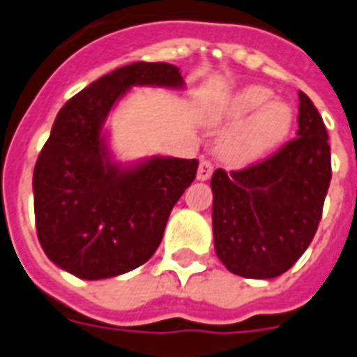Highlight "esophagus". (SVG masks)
Wrapping results in <instances>:
<instances>
[{
    "label": "esophagus",
    "instance_id": "1",
    "mask_svg": "<svg viewBox=\"0 0 357 357\" xmlns=\"http://www.w3.org/2000/svg\"><path fill=\"white\" fill-rule=\"evenodd\" d=\"M212 171H214V165L210 160H201V164L197 167V181H208L212 176Z\"/></svg>",
    "mask_w": 357,
    "mask_h": 357
}]
</instances>
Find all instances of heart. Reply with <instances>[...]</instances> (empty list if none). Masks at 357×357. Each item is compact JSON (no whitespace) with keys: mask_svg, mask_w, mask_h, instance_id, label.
Segmentation results:
<instances>
[{"mask_svg":"<svg viewBox=\"0 0 357 357\" xmlns=\"http://www.w3.org/2000/svg\"><path fill=\"white\" fill-rule=\"evenodd\" d=\"M272 91L266 87H248L234 96L225 112L229 124L251 121L248 128L229 135L222 143V156L234 165L250 164L279 147L292 128V109L283 102H272Z\"/></svg>","mask_w":357,"mask_h":357,"instance_id":"b5f03b06","label":"heart"}]
</instances>
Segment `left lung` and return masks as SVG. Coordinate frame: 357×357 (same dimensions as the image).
I'll return each instance as SVG.
<instances>
[{
    "label": "left lung",
    "instance_id": "1",
    "mask_svg": "<svg viewBox=\"0 0 357 357\" xmlns=\"http://www.w3.org/2000/svg\"><path fill=\"white\" fill-rule=\"evenodd\" d=\"M296 137L240 171L216 169L210 181L212 229L220 261L250 279L284 273L311 244L331 181L324 121L298 93Z\"/></svg>",
    "mask_w": 357,
    "mask_h": 357
}]
</instances>
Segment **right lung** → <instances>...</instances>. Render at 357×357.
Returning <instances> with one entry per match:
<instances>
[{"label":"right lung","instance_id":"right-lung-1","mask_svg":"<svg viewBox=\"0 0 357 357\" xmlns=\"http://www.w3.org/2000/svg\"><path fill=\"white\" fill-rule=\"evenodd\" d=\"M135 85L182 89L169 63H132L102 76L61 107L33 171L35 223L48 259L82 279H106L145 264L197 160L113 162L102 126Z\"/></svg>","mask_w":357,"mask_h":357}]
</instances>
